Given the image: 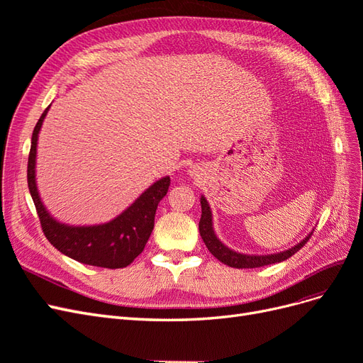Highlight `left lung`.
Segmentation results:
<instances>
[{"instance_id": "obj_1", "label": "left lung", "mask_w": 363, "mask_h": 363, "mask_svg": "<svg viewBox=\"0 0 363 363\" xmlns=\"http://www.w3.org/2000/svg\"><path fill=\"white\" fill-rule=\"evenodd\" d=\"M200 203H201V219H200L199 227H200V235L204 240V244L207 250L211 251L219 262H223L224 265H228L232 268H260L265 265H271V263H279V262L286 260L292 255H295V252L311 239L313 233L311 232L301 240V242L294 245L292 248H288L280 252H274V255H244V252H238L232 248H228L218 239L213 230L211 206H208L204 195H201Z\"/></svg>"}]
</instances>
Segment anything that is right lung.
<instances>
[{
    "label": "right lung",
    "instance_id": "right-lung-1",
    "mask_svg": "<svg viewBox=\"0 0 363 363\" xmlns=\"http://www.w3.org/2000/svg\"><path fill=\"white\" fill-rule=\"evenodd\" d=\"M48 108L50 106L33 130L27 168L28 189L33 203L36 206L43 235L52 247H56L65 256L84 265L111 269L124 268L145 248L147 240L155 228L156 208L169 188V175L152 183L124 212H121L111 221L94 225H69L60 223L43 204L36 183L38 139Z\"/></svg>",
    "mask_w": 363,
    "mask_h": 363
}]
</instances>
